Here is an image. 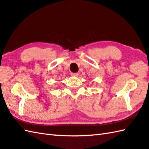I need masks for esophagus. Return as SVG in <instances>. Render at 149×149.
Listing matches in <instances>:
<instances>
[{
  "label": "esophagus",
  "mask_w": 149,
  "mask_h": 149,
  "mask_svg": "<svg viewBox=\"0 0 149 149\" xmlns=\"http://www.w3.org/2000/svg\"><path fill=\"white\" fill-rule=\"evenodd\" d=\"M71 75L72 77H78L79 74H78V73H72Z\"/></svg>",
  "instance_id": "esophagus-1"
}]
</instances>
